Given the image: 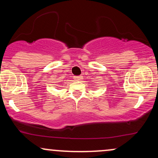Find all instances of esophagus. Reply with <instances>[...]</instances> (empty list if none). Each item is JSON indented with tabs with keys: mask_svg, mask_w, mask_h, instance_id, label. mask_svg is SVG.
Masks as SVG:
<instances>
[{
	"mask_svg": "<svg viewBox=\"0 0 158 158\" xmlns=\"http://www.w3.org/2000/svg\"><path fill=\"white\" fill-rule=\"evenodd\" d=\"M81 76H79V77H76L75 79H77V80H80V79H81Z\"/></svg>",
	"mask_w": 158,
	"mask_h": 158,
	"instance_id": "1",
	"label": "esophagus"
}]
</instances>
